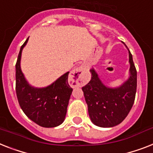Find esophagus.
<instances>
[{"instance_id": "obj_1", "label": "esophagus", "mask_w": 153, "mask_h": 153, "mask_svg": "<svg viewBox=\"0 0 153 153\" xmlns=\"http://www.w3.org/2000/svg\"><path fill=\"white\" fill-rule=\"evenodd\" d=\"M83 71H84V67L80 66L71 71L70 74V80L74 82L73 85H79L82 84V82H84L82 78Z\"/></svg>"}]
</instances>
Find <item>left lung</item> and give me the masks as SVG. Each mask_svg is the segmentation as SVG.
I'll return each mask as SVG.
<instances>
[{
	"mask_svg": "<svg viewBox=\"0 0 153 153\" xmlns=\"http://www.w3.org/2000/svg\"><path fill=\"white\" fill-rule=\"evenodd\" d=\"M128 52L130 76L122 85L117 87L107 86L92 68L91 79L82 89L89 118L96 126L105 128L117 126L125 120L134 105L137 89V71L129 49Z\"/></svg>",
	"mask_w": 153,
	"mask_h": 153,
	"instance_id": "1",
	"label": "left lung"
}]
</instances>
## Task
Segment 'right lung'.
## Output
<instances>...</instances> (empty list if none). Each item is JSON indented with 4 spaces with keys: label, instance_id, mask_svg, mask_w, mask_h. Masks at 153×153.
Here are the masks:
<instances>
[{
    "label": "right lung",
    "instance_id": "add662e5",
    "mask_svg": "<svg viewBox=\"0 0 153 153\" xmlns=\"http://www.w3.org/2000/svg\"><path fill=\"white\" fill-rule=\"evenodd\" d=\"M29 38L21 46L16 64V90L19 104L30 120L42 127H56L65 120L72 88L68 84V72L45 87H34L21 70L23 49Z\"/></svg>",
    "mask_w": 153,
    "mask_h": 153
}]
</instances>
